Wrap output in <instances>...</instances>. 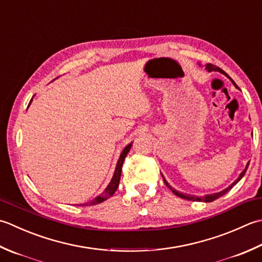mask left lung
<instances>
[{
  "instance_id": "1",
  "label": "left lung",
  "mask_w": 262,
  "mask_h": 262,
  "mask_svg": "<svg viewBox=\"0 0 262 262\" xmlns=\"http://www.w3.org/2000/svg\"><path fill=\"white\" fill-rule=\"evenodd\" d=\"M206 69L208 70V71H219V73H222V74H224V75H226L228 78L233 81V84L235 85V87H237L238 89V86L234 83V80L230 78V77L225 73L224 70H222L220 68H218V67H214L213 64H211V63H208L207 66H206ZM250 163V162H249ZM249 163L247 165V167H245V169L244 170L242 171V173H241L239 175V177L236 179V181H235L232 185L230 186H228L226 189H224V191H222V192H219V193H214V194H210V195H206V196H194V195H186V194H182V193H179L178 191H176V189H173L170 185H169V184L166 182V179L163 178V182H165V184L166 185L171 189V192L175 194V195H177V196H179V198H183V199H186V200H191V201H204V202H212V201H214V200H217L218 198H220V196H223V195H225V194H226L229 189H232L233 188V186L235 185V184H237L241 179H242V177L244 176V173L247 172V169H248V167H249ZM163 177V176H162Z\"/></svg>"
}]
</instances>
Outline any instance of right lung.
<instances>
[{
	"label": "right lung",
	"instance_id": "add662e5",
	"mask_svg": "<svg viewBox=\"0 0 262 262\" xmlns=\"http://www.w3.org/2000/svg\"><path fill=\"white\" fill-rule=\"evenodd\" d=\"M32 100H33V99H32ZM32 100H30V101H32ZM132 144H133V143H130V144H128V145L124 148V151L121 152L119 160H118V163H117V167H116V170H115V175H114V177H112V179H111V182H110L109 185H107V187L105 188V191H104L103 193H102L101 195L95 198V199L93 200V201H91V202H89V203L79 204V206H94V204L103 202V201H105V200L109 199L110 196L114 195L115 192L117 191L118 186H119L122 163H124V161H125V158H126V156H127V153L129 152V150H130Z\"/></svg>",
	"mask_w": 262,
	"mask_h": 262
}]
</instances>
